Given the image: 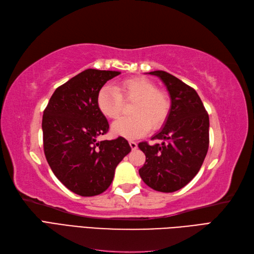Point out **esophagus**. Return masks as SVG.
<instances>
[{
    "label": "esophagus",
    "instance_id": "obj_1",
    "mask_svg": "<svg viewBox=\"0 0 254 254\" xmlns=\"http://www.w3.org/2000/svg\"><path fill=\"white\" fill-rule=\"evenodd\" d=\"M129 145H130V147H131V149H136V147H137V144L134 141H129Z\"/></svg>",
    "mask_w": 254,
    "mask_h": 254
}]
</instances>
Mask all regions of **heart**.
Masks as SVG:
<instances>
[{"instance_id":"heart-1","label":"heart","mask_w":254,"mask_h":254,"mask_svg":"<svg viewBox=\"0 0 254 254\" xmlns=\"http://www.w3.org/2000/svg\"><path fill=\"white\" fill-rule=\"evenodd\" d=\"M125 103H133L130 108L132 117L115 121L113 134L136 139L149 131L150 126L158 129L166 122L171 102L165 92L146 77H131L121 81L119 90L106 84L97 94V107L106 118L118 119L124 110Z\"/></svg>"}]
</instances>
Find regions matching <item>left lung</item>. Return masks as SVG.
<instances>
[{
    "label": "left lung",
    "instance_id": "8db88e82",
    "mask_svg": "<svg viewBox=\"0 0 254 254\" xmlns=\"http://www.w3.org/2000/svg\"><path fill=\"white\" fill-rule=\"evenodd\" d=\"M171 96V109L163 128L152 136L162 143L141 142L145 164L142 180L155 190L173 193L186 187L200 170L209 149V114L197 92L172 74L153 71Z\"/></svg>",
    "mask_w": 254,
    "mask_h": 254
}]
</instances>
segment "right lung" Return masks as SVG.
<instances>
[{
    "label": "right lung",
    "instance_id": "add662e5",
    "mask_svg": "<svg viewBox=\"0 0 254 254\" xmlns=\"http://www.w3.org/2000/svg\"><path fill=\"white\" fill-rule=\"evenodd\" d=\"M118 71L95 68L76 75L54 92L43 112V148L58 180L73 193L91 197L110 187L118 164L131 150L123 136L97 141L109 124L97 107L104 84Z\"/></svg>",
    "mask_w": 254,
    "mask_h": 254
}]
</instances>
